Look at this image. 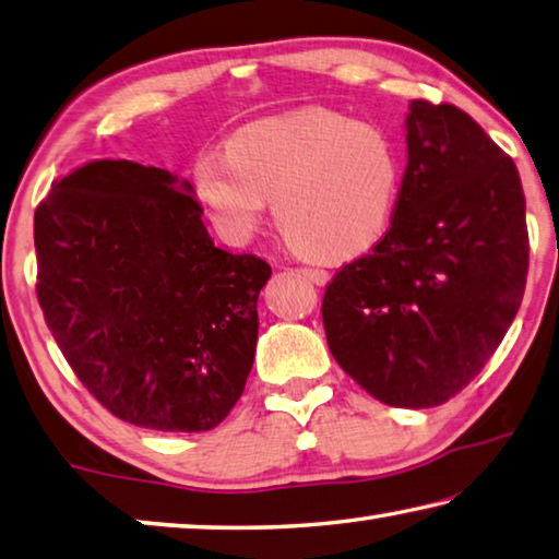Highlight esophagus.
I'll return each instance as SVG.
<instances>
[{
  "instance_id": "esophagus-1",
  "label": "esophagus",
  "mask_w": 559,
  "mask_h": 559,
  "mask_svg": "<svg viewBox=\"0 0 559 559\" xmlns=\"http://www.w3.org/2000/svg\"><path fill=\"white\" fill-rule=\"evenodd\" d=\"M301 277L314 282V285H326L329 282V272L326 270H319V267H299L297 270Z\"/></svg>"
}]
</instances>
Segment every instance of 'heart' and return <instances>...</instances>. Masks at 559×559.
Instances as JSON below:
<instances>
[{
	"label": "heart",
	"instance_id": "b5f03b06",
	"mask_svg": "<svg viewBox=\"0 0 559 559\" xmlns=\"http://www.w3.org/2000/svg\"><path fill=\"white\" fill-rule=\"evenodd\" d=\"M193 189L230 242L258 233L264 209L309 258L348 260L393 221L403 159L383 127L309 107L235 132L225 154L201 152Z\"/></svg>",
	"mask_w": 559,
	"mask_h": 559
}]
</instances>
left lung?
Wrapping results in <instances>:
<instances>
[{"instance_id":"left-lung-1","label":"left lung","mask_w":559,"mask_h":559,"mask_svg":"<svg viewBox=\"0 0 559 559\" xmlns=\"http://www.w3.org/2000/svg\"><path fill=\"white\" fill-rule=\"evenodd\" d=\"M527 254L511 156L456 105L413 100L390 228L334 274L321 301L331 354L380 403H447L513 324Z\"/></svg>"}]
</instances>
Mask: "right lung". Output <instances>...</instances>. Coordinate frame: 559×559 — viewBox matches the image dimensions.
Returning <instances> with one entry per match:
<instances>
[{
	"instance_id": "right-lung-1",
	"label": "right lung",
	"mask_w": 559,
	"mask_h": 559,
	"mask_svg": "<svg viewBox=\"0 0 559 559\" xmlns=\"http://www.w3.org/2000/svg\"><path fill=\"white\" fill-rule=\"evenodd\" d=\"M191 183L127 159L53 181L34 213L36 297L68 366L134 427L209 432L245 390L272 267L215 248Z\"/></svg>"
}]
</instances>
